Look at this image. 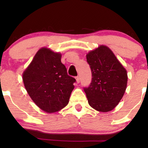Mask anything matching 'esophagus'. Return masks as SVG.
<instances>
[{"instance_id": "34e87169", "label": "esophagus", "mask_w": 148, "mask_h": 148, "mask_svg": "<svg viewBox=\"0 0 148 148\" xmlns=\"http://www.w3.org/2000/svg\"><path fill=\"white\" fill-rule=\"evenodd\" d=\"M76 83H77V84H79L80 81H81V79H80L79 76H77V77L76 78Z\"/></svg>"}]
</instances>
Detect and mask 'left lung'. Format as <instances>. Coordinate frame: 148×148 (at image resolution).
Instances as JSON below:
<instances>
[{
  "label": "left lung",
  "mask_w": 148,
  "mask_h": 148,
  "mask_svg": "<svg viewBox=\"0 0 148 148\" xmlns=\"http://www.w3.org/2000/svg\"><path fill=\"white\" fill-rule=\"evenodd\" d=\"M86 58L92 77L90 86L85 90L88 103L99 111H111L125 94L127 84L126 69L105 46L88 53Z\"/></svg>",
  "instance_id": "left-lung-1"
}]
</instances>
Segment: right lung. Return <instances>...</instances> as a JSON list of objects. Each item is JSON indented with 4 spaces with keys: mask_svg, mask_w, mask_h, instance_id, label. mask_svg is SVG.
Returning <instances> with one entry per match:
<instances>
[{
    "mask_svg": "<svg viewBox=\"0 0 148 148\" xmlns=\"http://www.w3.org/2000/svg\"><path fill=\"white\" fill-rule=\"evenodd\" d=\"M61 54L42 48L23 73L25 88L31 99L40 103L48 113L60 111L67 106L74 89V78L67 74L61 62ZM48 109V110H47Z\"/></svg>",
    "mask_w": 148,
    "mask_h": 148,
    "instance_id": "right-lung-1",
    "label": "right lung"
}]
</instances>
